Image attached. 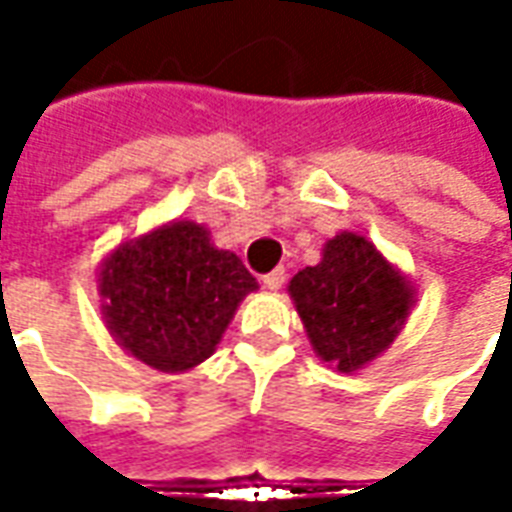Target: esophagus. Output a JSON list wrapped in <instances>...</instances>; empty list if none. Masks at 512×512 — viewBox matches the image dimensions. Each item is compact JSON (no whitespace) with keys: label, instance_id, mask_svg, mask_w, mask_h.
<instances>
[{"label":"esophagus","instance_id":"esophagus-1","mask_svg":"<svg viewBox=\"0 0 512 512\" xmlns=\"http://www.w3.org/2000/svg\"><path fill=\"white\" fill-rule=\"evenodd\" d=\"M263 285H266L268 290L282 288V285H285V268H274L271 274H266V277H263Z\"/></svg>","mask_w":512,"mask_h":512}]
</instances>
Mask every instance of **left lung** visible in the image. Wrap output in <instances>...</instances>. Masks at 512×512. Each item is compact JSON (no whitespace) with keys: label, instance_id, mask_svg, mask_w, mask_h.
Listing matches in <instances>:
<instances>
[{"label":"left lung","instance_id":"1","mask_svg":"<svg viewBox=\"0 0 512 512\" xmlns=\"http://www.w3.org/2000/svg\"><path fill=\"white\" fill-rule=\"evenodd\" d=\"M288 293L312 351L340 373H356L384 354L414 307L411 279L356 233L326 241L321 263L301 268Z\"/></svg>","mask_w":512,"mask_h":512}]
</instances>
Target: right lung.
<instances>
[{"label":"right lung","instance_id":"add662e5","mask_svg":"<svg viewBox=\"0 0 512 512\" xmlns=\"http://www.w3.org/2000/svg\"><path fill=\"white\" fill-rule=\"evenodd\" d=\"M252 290L257 282L238 255L216 249L197 222H169L131 238L98 271L106 329L161 373L205 362Z\"/></svg>","mask_w":512,"mask_h":512}]
</instances>
